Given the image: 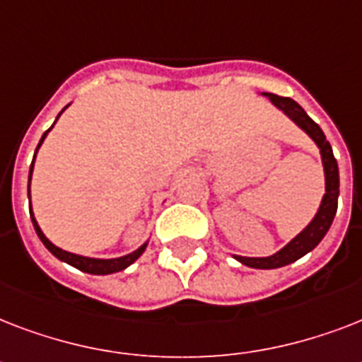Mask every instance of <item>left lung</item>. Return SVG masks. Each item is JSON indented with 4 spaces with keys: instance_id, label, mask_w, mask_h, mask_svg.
Returning <instances> with one entry per match:
<instances>
[{
    "instance_id": "left-lung-1",
    "label": "left lung",
    "mask_w": 362,
    "mask_h": 362,
    "mask_svg": "<svg viewBox=\"0 0 362 362\" xmlns=\"http://www.w3.org/2000/svg\"><path fill=\"white\" fill-rule=\"evenodd\" d=\"M263 95L269 98L270 103L278 107L284 115L289 116L317 144L321 152V161H323V170H325V195L321 199L320 210L314 216V220L310 221L297 237L281 247L280 252L270 255V257H242V255H235L237 261H240L246 267H252V269H280V267H286L289 263H295L297 259L312 252L323 240L332 220H334V216H337L340 178H338V163L334 156H332V148L325 139V133L304 112L303 107L297 101H293L291 98H280V95H274V93H263Z\"/></svg>"
}]
</instances>
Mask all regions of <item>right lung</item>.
<instances>
[{"label":"right lung","mask_w":362,"mask_h":362,"mask_svg":"<svg viewBox=\"0 0 362 362\" xmlns=\"http://www.w3.org/2000/svg\"><path fill=\"white\" fill-rule=\"evenodd\" d=\"M67 109V107H65ZM64 112V110H62ZM59 112V115H62ZM58 115V118H59ZM56 118V120H58ZM56 124V122H54ZM52 124V127H54ZM50 127V129H52ZM48 129V131H50ZM48 131H45V135L41 136V141H39V144H37V150L41 148L42 141L47 139L48 135ZM35 150V153H37ZM33 161H35V156H33ZM33 161H31V167H30V180H31V173H33ZM28 193H30V187H28ZM31 206V204H30ZM30 216H31V221H33V227H35V233H37V237L41 238V242L47 246V250L50 253H52L54 257H58L59 261H65L67 264H71V267H75V269L82 270V272H88V274H99V276H103V274H112V272H120V270L127 269L131 263H135L136 259L141 257L142 252L146 250L148 246V242H144L139 250H135V252H131L127 253V255H124V257H116V259H95V257H84V255H76V253H71V252H65V250H62V247L58 246H54L52 242L48 240L47 237H45V233L41 231V227H39V223H37L35 220V216H33V212H31L30 209Z\"/></svg>","instance_id":"add662e5"}]
</instances>
